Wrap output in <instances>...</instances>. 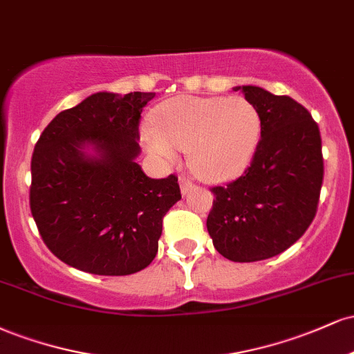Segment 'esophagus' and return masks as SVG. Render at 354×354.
<instances>
[{"label": "esophagus", "mask_w": 354, "mask_h": 354, "mask_svg": "<svg viewBox=\"0 0 354 354\" xmlns=\"http://www.w3.org/2000/svg\"><path fill=\"white\" fill-rule=\"evenodd\" d=\"M180 186H181V193H183V194H188L189 191L194 188V183L189 181L188 178H181V180H180Z\"/></svg>", "instance_id": "1"}]
</instances>
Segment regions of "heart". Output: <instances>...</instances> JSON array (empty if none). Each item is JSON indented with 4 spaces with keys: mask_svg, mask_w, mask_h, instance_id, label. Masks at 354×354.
I'll use <instances>...</instances> for the list:
<instances>
[{
    "mask_svg": "<svg viewBox=\"0 0 354 354\" xmlns=\"http://www.w3.org/2000/svg\"><path fill=\"white\" fill-rule=\"evenodd\" d=\"M261 129L258 108L245 98L178 96L156 108L143 140L161 160H174L178 149L189 151L191 165L203 178L221 181L248 168Z\"/></svg>",
    "mask_w": 354,
    "mask_h": 354,
    "instance_id": "1",
    "label": "heart"
}]
</instances>
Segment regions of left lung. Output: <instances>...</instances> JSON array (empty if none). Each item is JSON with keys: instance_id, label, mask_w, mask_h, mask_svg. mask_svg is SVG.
<instances>
[{"instance_id": "1", "label": "left lung", "mask_w": 354, "mask_h": 354, "mask_svg": "<svg viewBox=\"0 0 354 354\" xmlns=\"http://www.w3.org/2000/svg\"><path fill=\"white\" fill-rule=\"evenodd\" d=\"M238 89L261 115V140L245 174L211 188L206 226L219 254L251 263L283 253L310 228L324 168L319 128L303 104L258 86Z\"/></svg>"}]
</instances>
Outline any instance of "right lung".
Segmentation results:
<instances>
[{
    "mask_svg": "<svg viewBox=\"0 0 354 354\" xmlns=\"http://www.w3.org/2000/svg\"><path fill=\"white\" fill-rule=\"evenodd\" d=\"M154 93H95L44 128L31 158L30 208L61 261L101 276L145 270L163 218L181 200L174 174L148 178L136 163L141 111Z\"/></svg>",
    "mask_w": 354,
    "mask_h": 354,
    "instance_id": "add662e5",
    "label": "right lung"
}]
</instances>
